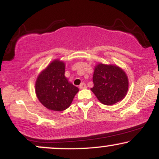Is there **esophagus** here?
<instances>
[{
    "instance_id": "1",
    "label": "esophagus",
    "mask_w": 159,
    "mask_h": 159,
    "mask_svg": "<svg viewBox=\"0 0 159 159\" xmlns=\"http://www.w3.org/2000/svg\"><path fill=\"white\" fill-rule=\"evenodd\" d=\"M86 87H87V85H86L84 83H81V85L79 86V88L80 89H85Z\"/></svg>"
}]
</instances>
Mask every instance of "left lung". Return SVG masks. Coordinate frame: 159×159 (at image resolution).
I'll use <instances>...</instances> for the list:
<instances>
[{"label":"left lung","mask_w":159,"mask_h":159,"mask_svg":"<svg viewBox=\"0 0 159 159\" xmlns=\"http://www.w3.org/2000/svg\"><path fill=\"white\" fill-rule=\"evenodd\" d=\"M91 90L104 105H111L121 101L127 93L129 80L125 72L117 66L98 63L93 76Z\"/></svg>","instance_id":"obj_1"}]
</instances>
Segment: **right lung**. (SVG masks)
Here are the masks:
<instances>
[{
	"label": "right lung",
	"mask_w": 159,
	"mask_h": 159,
	"mask_svg": "<svg viewBox=\"0 0 159 159\" xmlns=\"http://www.w3.org/2000/svg\"><path fill=\"white\" fill-rule=\"evenodd\" d=\"M65 63L54 60L40 72L36 81L39 101L49 110L64 111L70 106L78 88L65 77Z\"/></svg>",
	"instance_id": "right-lung-1"
}]
</instances>
